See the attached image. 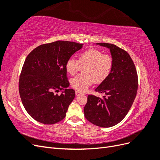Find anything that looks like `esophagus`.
<instances>
[{
	"label": "esophagus",
	"mask_w": 160,
	"mask_h": 160,
	"mask_svg": "<svg viewBox=\"0 0 160 160\" xmlns=\"http://www.w3.org/2000/svg\"><path fill=\"white\" fill-rule=\"evenodd\" d=\"M75 94L77 96H79L81 94H83V93H82V92L80 91H75Z\"/></svg>",
	"instance_id": "1"
}]
</instances>
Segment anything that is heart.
<instances>
[{"instance_id":"heart-1","label":"heart","mask_w":160,"mask_h":160,"mask_svg":"<svg viewBox=\"0 0 160 160\" xmlns=\"http://www.w3.org/2000/svg\"><path fill=\"white\" fill-rule=\"evenodd\" d=\"M84 66V74L70 81L72 88L79 91L86 90L94 82L101 83L107 79L113 69V59L99 49H89L81 53L78 60L70 57L66 62L65 69L69 74L74 75Z\"/></svg>"}]
</instances>
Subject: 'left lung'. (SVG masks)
I'll list each match as a JSON object with an SVG mask.
<instances>
[{
	"mask_svg": "<svg viewBox=\"0 0 160 160\" xmlns=\"http://www.w3.org/2000/svg\"><path fill=\"white\" fill-rule=\"evenodd\" d=\"M110 49L113 67L108 78L95 91L104 93L103 98L89 95L84 108L85 117L101 128L119 123L126 116L138 88V77L134 62L127 51L110 43H97Z\"/></svg>",
	"mask_w": 160,
	"mask_h": 160,
	"instance_id": "left-lung-1",
	"label": "left lung"
}]
</instances>
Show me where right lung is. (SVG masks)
Here are the masks:
<instances>
[{
	"mask_svg": "<svg viewBox=\"0 0 160 160\" xmlns=\"http://www.w3.org/2000/svg\"><path fill=\"white\" fill-rule=\"evenodd\" d=\"M83 44L57 41L36 47L27 57L18 81L21 99L27 113L43 124L61 122L75 96L69 86L67 61ZM64 89L61 95L57 93Z\"/></svg>",
	"mask_w": 160,
	"mask_h": 160,
	"instance_id": "1",
	"label": "right lung"
}]
</instances>
